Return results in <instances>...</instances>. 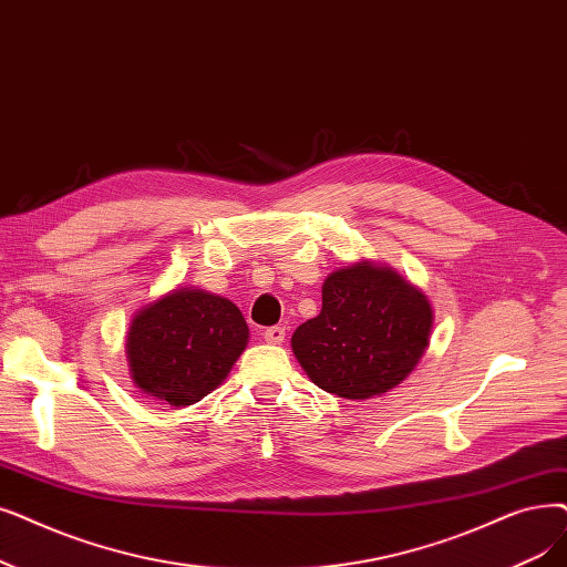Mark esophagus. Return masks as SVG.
Wrapping results in <instances>:
<instances>
[{"mask_svg":"<svg viewBox=\"0 0 567 567\" xmlns=\"http://www.w3.org/2000/svg\"><path fill=\"white\" fill-rule=\"evenodd\" d=\"M285 336H287L285 327H270V329L264 331V340H266L268 344H282V342H285Z\"/></svg>","mask_w":567,"mask_h":567,"instance_id":"34e87169","label":"esophagus"}]
</instances>
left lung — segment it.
Wrapping results in <instances>:
<instances>
[{"label": "left lung", "instance_id": "8db88e82", "mask_svg": "<svg viewBox=\"0 0 567 567\" xmlns=\"http://www.w3.org/2000/svg\"><path fill=\"white\" fill-rule=\"evenodd\" d=\"M433 329L426 293L396 268L359 259L322 285V310L291 336L306 375L348 401L396 389L424 357Z\"/></svg>", "mask_w": 567, "mask_h": 567}]
</instances>
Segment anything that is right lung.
Returning <instances> with one entry per match:
<instances>
[{
  "label": "right lung",
  "mask_w": 567,
  "mask_h": 567,
  "mask_svg": "<svg viewBox=\"0 0 567 567\" xmlns=\"http://www.w3.org/2000/svg\"><path fill=\"white\" fill-rule=\"evenodd\" d=\"M248 340L236 303L176 287L134 312L125 338L130 375L145 396L187 408L227 380Z\"/></svg>",
  "instance_id": "1"
}]
</instances>
